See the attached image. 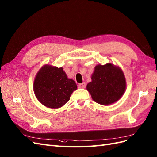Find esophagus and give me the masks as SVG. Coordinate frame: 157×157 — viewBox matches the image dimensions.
Here are the masks:
<instances>
[{"label":"esophagus","instance_id":"esophagus-1","mask_svg":"<svg viewBox=\"0 0 157 157\" xmlns=\"http://www.w3.org/2000/svg\"><path fill=\"white\" fill-rule=\"evenodd\" d=\"M78 86V88H84L85 87H86V83L83 82V83H82V84H79Z\"/></svg>","mask_w":157,"mask_h":157}]
</instances>
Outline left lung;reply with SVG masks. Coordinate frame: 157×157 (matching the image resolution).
Returning <instances> with one entry per match:
<instances>
[{"label":"left lung","mask_w":157,"mask_h":157,"mask_svg":"<svg viewBox=\"0 0 157 157\" xmlns=\"http://www.w3.org/2000/svg\"><path fill=\"white\" fill-rule=\"evenodd\" d=\"M91 78L86 90L93 100L101 105H109L117 102L125 92V76L117 65L111 63L97 65Z\"/></svg>","instance_id":"1"}]
</instances>
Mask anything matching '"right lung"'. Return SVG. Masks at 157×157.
Returning a JSON list of instances; mask_svg holds the SVG:
<instances>
[{"label":"right lung","instance_id":"obj_1","mask_svg":"<svg viewBox=\"0 0 157 157\" xmlns=\"http://www.w3.org/2000/svg\"><path fill=\"white\" fill-rule=\"evenodd\" d=\"M77 89L75 82L67 77L63 67L48 64L38 71L33 84L36 99L44 106L51 109L63 106Z\"/></svg>","mask_w":157,"mask_h":157}]
</instances>
